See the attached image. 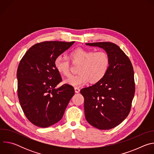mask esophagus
I'll list each match as a JSON object with an SVG mask.
<instances>
[{
    "label": "esophagus",
    "instance_id": "esophagus-1",
    "mask_svg": "<svg viewBox=\"0 0 154 154\" xmlns=\"http://www.w3.org/2000/svg\"><path fill=\"white\" fill-rule=\"evenodd\" d=\"M74 90H75V92L76 93H79L80 92V88H78V87H75L74 88Z\"/></svg>",
    "mask_w": 154,
    "mask_h": 154
}]
</instances>
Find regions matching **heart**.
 I'll list each match as a JSON object with an SVG mask.
<instances>
[{"mask_svg":"<svg viewBox=\"0 0 154 154\" xmlns=\"http://www.w3.org/2000/svg\"><path fill=\"white\" fill-rule=\"evenodd\" d=\"M69 58L73 64L79 65L78 74L66 79L64 82L74 86H80L89 81L96 83L100 81L107 73L110 58L105 51L95 52L78 48L69 54ZM54 66L57 72L64 76H68L70 73V63L61 55L56 57Z\"/></svg>","mask_w":154,"mask_h":154,"instance_id":"b5f03b06","label":"heart"}]
</instances>
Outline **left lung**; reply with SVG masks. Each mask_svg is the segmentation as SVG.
Returning a JSON list of instances; mask_svg holds the SVG:
<instances>
[{"label":"left lung","mask_w":154,"mask_h":154,"mask_svg":"<svg viewBox=\"0 0 154 154\" xmlns=\"http://www.w3.org/2000/svg\"><path fill=\"white\" fill-rule=\"evenodd\" d=\"M104 49L110 58L105 77L93 86L80 91L84 97L86 121L100 130L120 124L130 113L135 92L133 66L125 54L109 42L86 43Z\"/></svg>","instance_id":"left-lung-1"}]
</instances>
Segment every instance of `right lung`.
Instances as JSON below:
<instances>
[{"label":"right lung","instance_id":"add662e5","mask_svg":"<svg viewBox=\"0 0 154 154\" xmlns=\"http://www.w3.org/2000/svg\"><path fill=\"white\" fill-rule=\"evenodd\" d=\"M45 41L32 46L20 61L17 70V95L27 118L46 128L58 122L74 95L73 86L64 84L54 66L57 57L74 43Z\"/></svg>","mask_w":154,"mask_h":154}]
</instances>
